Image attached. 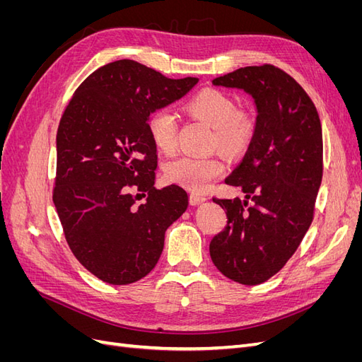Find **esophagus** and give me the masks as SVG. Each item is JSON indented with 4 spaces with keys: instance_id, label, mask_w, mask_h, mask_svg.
<instances>
[{
    "instance_id": "obj_1",
    "label": "esophagus",
    "mask_w": 362,
    "mask_h": 362,
    "mask_svg": "<svg viewBox=\"0 0 362 362\" xmlns=\"http://www.w3.org/2000/svg\"><path fill=\"white\" fill-rule=\"evenodd\" d=\"M206 201L205 196H199V194H190V204L192 205H201Z\"/></svg>"
}]
</instances>
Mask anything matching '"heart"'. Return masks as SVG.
Returning a JSON list of instances; mask_svg holds the SVG:
<instances>
[{
	"label": "heart",
	"instance_id": "obj_1",
	"mask_svg": "<svg viewBox=\"0 0 362 362\" xmlns=\"http://www.w3.org/2000/svg\"><path fill=\"white\" fill-rule=\"evenodd\" d=\"M184 112L202 120L214 128L213 145L229 156L243 152L254 137V120L243 112H237L235 101L231 96L216 90L205 89L196 93L184 104ZM148 131L152 144L163 154H172L177 149L178 122L169 110H157L148 120ZM225 166L217 157H190L182 156L168 163L166 178L193 193H202L223 173Z\"/></svg>",
	"mask_w": 362,
	"mask_h": 362
}]
</instances>
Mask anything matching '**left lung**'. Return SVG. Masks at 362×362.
<instances>
[{"instance_id": "8db88e82", "label": "left lung", "mask_w": 362, "mask_h": 362, "mask_svg": "<svg viewBox=\"0 0 362 362\" xmlns=\"http://www.w3.org/2000/svg\"><path fill=\"white\" fill-rule=\"evenodd\" d=\"M213 86L247 93L257 117L243 160L225 180L240 185L245 199H213L228 223L211 240L210 255L226 278L257 286L286 266L313 222L323 175L322 124L306 92L272 64L237 69Z\"/></svg>"}]
</instances>
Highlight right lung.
<instances>
[{
  "label": "right lung",
  "instance_id": "1",
  "mask_svg": "<svg viewBox=\"0 0 362 362\" xmlns=\"http://www.w3.org/2000/svg\"><path fill=\"white\" fill-rule=\"evenodd\" d=\"M198 81L117 60L87 76L62 116L52 201L75 258L107 284L146 276L166 229L187 210L180 185L154 187L157 148L148 120Z\"/></svg>",
  "mask_w": 362,
  "mask_h": 362
}]
</instances>
